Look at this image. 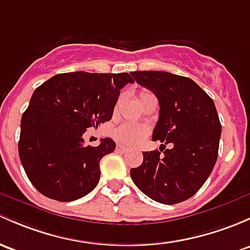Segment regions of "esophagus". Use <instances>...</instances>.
Masks as SVG:
<instances>
[{
  "instance_id": "esophagus-1",
  "label": "esophagus",
  "mask_w": 250,
  "mask_h": 250,
  "mask_svg": "<svg viewBox=\"0 0 250 250\" xmlns=\"http://www.w3.org/2000/svg\"><path fill=\"white\" fill-rule=\"evenodd\" d=\"M116 151L117 152H127L128 151V147L123 146V145H117L116 146Z\"/></svg>"
}]
</instances>
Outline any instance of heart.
<instances>
[{
    "mask_svg": "<svg viewBox=\"0 0 250 250\" xmlns=\"http://www.w3.org/2000/svg\"><path fill=\"white\" fill-rule=\"evenodd\" d=\"M146 96H151V93L146 91H143L140 93V98ZM147 133H148V129L145 125H135V123H125V125H122L121 127L115 129L114 136L116 140L121 141L122 144H125V145H135V144L140 143L145 138Z\"/></svg>",
    "mask_w": 250,
    "mask_h": 250,
    "instance_id": "obj_1",
    "label": "heart"
}]
</instances>
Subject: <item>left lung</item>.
<instances>
[{
  "instance_id": "1",
  "label": "left lung",
  "mask_w": 250,
  "mask_h": 250,
  "mask_svg": "<svg viewBox=\"0 0 250 250\" xmlns=\"http://www.w3.org/2000/svg\"><path fill=\"white\" fill-rule=\"evenodd\" d=\"M132 77L158 98L159 118L152 140L172 142L174 147L164 152L159 148L163 155L144 152L143 164L130 170V177L160 204L188 200L206 182L218 158L222 125L213 99L195 81L181 75L143 70L132 72Z\"/></svg>"
}]
</instances>
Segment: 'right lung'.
<instances>
[{
  "label": "right lung",
  "instance_id": "right-lung-1",
  "mask_svg": "<svg viewBox=\"0 0 250 250\" xmlns=\"http://www.w3.org/2000/svg\"><path fill=\"white\" fill-rule=\"evenodd\" d=\"M134 83L128 73H63L37 87L21 117L19 157L39 193L74 201L91 193L101 177L99 162L116 144L102 139L83 145L88 128L110 121L120 90Z\"/></svg>",
  "mask_w": 250,
  "mask_h": 250
}]
</instances>
